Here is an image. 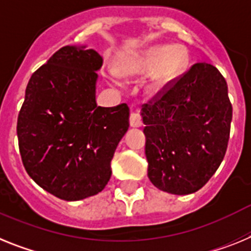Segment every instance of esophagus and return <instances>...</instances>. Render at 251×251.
I'll use <instances>...</instances> for the list:
<instances>
[{
    "instance_id": "obj_1",
    "label": "esophagus",
    "mask_w": 251,
    "mask_h": 251,
    "mask_svg": "<svg viewBox=\"0 0 251 251\" xmlns=\"http://www.w3.org/2000/svg\"><path fill=\"white\" fill-rule=\"evenodd\" d=\"M141 124H143V121H141V116L139 113H130V126L131 127H140Z\"/></svg>"
}]
</instances>
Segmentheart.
Wrapping results in <instances>:
<instances>
[{
  "label": "heart",
  "instance_id": "obj_1",
  "mask_svg": "<svg viewBox=\"0 0 251 251\" xmlns=\"http://www.w3.org/2000/svg\"><path fill=\"white\" fill-rule=\"evenodd\" d=\"M186 63V56L180 50L171 51L169 47H156L148 50L141 58L131 64H125L121 67V72L125 74L143 73L151 72L159 66L155 74V80L158 84L173 78Z\"/></svg>",
  "mask_w": 251,
  "mask_h": 251
}]
</instances>
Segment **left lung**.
Segmentation results:
<instances>
[{
  "instance_id": "8db88e82",
  "label": "left lung",
  "mask_w": 251,
  "mask_h": 251,
  "mask_svg": "<svg viewBox=\"0 0 251 251\" xmlns=\"http://www.w3.org/2000/svg\"><path fill=\"white\" fill-rule=\"evenodd\" d=\"M148 177L172 195L195 193L227 150L232 106L219 69L196 63L143 104Z\"/></svg>"
}]
</instances>
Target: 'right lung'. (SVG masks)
<instances>
[{
    "instance_id": "obj_1",
    "label": "right lung",
    "mask_w": 251,
    "mask_h": 251,
    "mask_svg": "<svg viewBox=\"0 0 251 251\" xmlns=\"http://www.w3.org/2000/svg\"><path fill=\"white\" fill-rule=\"evenodd\" d=\"M102 56L63 47L32 73L17 119L23 164L39 186L64 201L97 195L128 128V106L96 103Z\"/></svg>"
}]
</instances>
